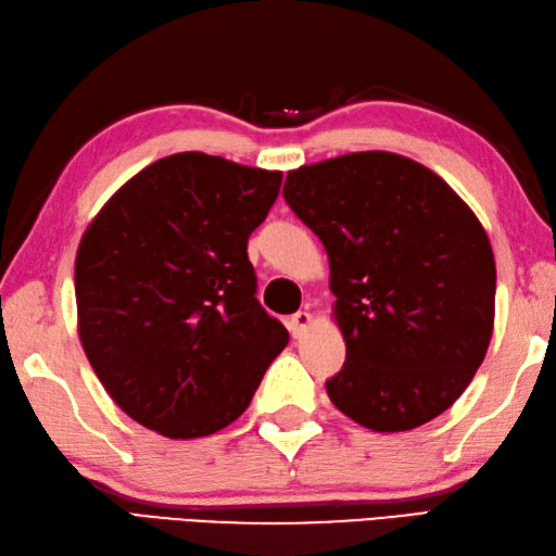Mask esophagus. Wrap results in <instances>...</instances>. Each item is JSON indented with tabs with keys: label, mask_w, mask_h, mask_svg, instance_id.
<instances>
[{
	"label": "esophagus",
	"mask_w": 556,
	"mask_h": 556,
	"mask_svg": "<svg viewBox=\"0 0 556 556\" xmlns=\"http://www.w3.org/2000/svg\"><path fill=\"white\" fill-rule=\"evenodd\" d=\"M309 324H312V317H309V312H295V314H292V317L288 319V329H290V333H292V337H295V339H300L302 337V333H305L307 331V327H309Z\"/></svg>",
	"instance_id": "1"
}]
</instances>
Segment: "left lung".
<instances>
[{
    "label": "left lung",
    "instance_id": "left-lung-1",
    "mask_svg": "<svg viewBox=\"0 0 556 556\" xmlns=\"http://www.w3.org/2000/svg\"><path fill=\"white\" fill-rule=\"evenodd\" d=\"M282 198L329 254L345 341L329 400L377 433L441 416L494 331L496 264L475 213L441 176L392 152L300 166Z\"/></svg>",
    "mask_w": 556,
    "mask_h": 556
}]
</instances>
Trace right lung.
Segmentation results:
<instances>
[{
	"mask_svg": "<svg viewBox=\"0 0 556 556\" xmlns=\"http://www.w3.org/2000/svg\"><path fill=\"white\" fill-rule=\"evenodd\" d=\"M282 174L181 152L93 217L75 264L79 339L111 400L166 438L244 414L288 331L256 300L247 242Z\"/></svg>",
	"mask_w": 556,
	"mask_h": 556,
	"instance_id": "1",
	"label": "right lung"
}]
</instances>
